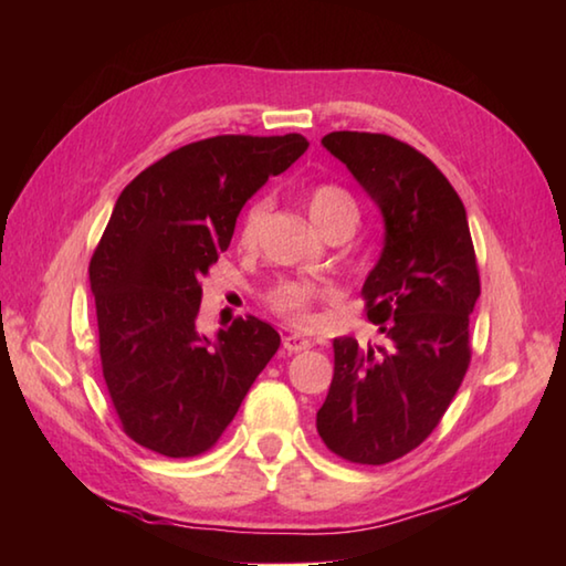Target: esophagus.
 Wrapping results in <instances>:
<instances>
[{
	"mask_svg": "<svg viewBox=\"0 0 566 566\" xmlns=\"http://www.w3.org/2000/svg\"><path fill=\"white\" fill-rule=\"evenodd\" d=\"M310 347H312V342L306 339V337H302V334H286V337H284V349L290 352V354L304 352V349H310Z\"/></svg>",
	"mask_w": 566,
	"mask_h": 566,
	"instance_id": "obj_1",
	"label": "esophagus"
}]
</instances>
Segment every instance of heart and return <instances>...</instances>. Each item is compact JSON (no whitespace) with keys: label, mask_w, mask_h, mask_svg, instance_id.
<instances>
[{"label":"heart","mask_w":566,"mask_h":566,"mask_svg":"<svg viewBox=\"0 0 566 566\" xmlns=\"http://www.w3.org/2000/svg\"><path fill=\"white\" fill-rule=\"evenodd\" d=\"M272 202L266 197L254 199L247 207V212L239 222V242L244 247L256 244L260 239L266 217H270ZM306 209H310L312 222L317 224L322 232L329 229L339 219H354L357 222V202L347 189L332 181H322L306 191ZM319 300V290L304 282H282L270 292V304L294 324H312L314 322V304Z\"/></svg>","instance_id":"heart-1"}]
</instances>
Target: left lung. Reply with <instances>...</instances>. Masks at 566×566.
I'll list each match as a JSON object with an SVG mask.
<instances>
[{
    "mask_svg": "<svg viewBox=\"0 0 566 566\" xmlns=\"http://www.w3.org/2000/svg\"><path fill=\"white\" fill-rule=\"evenodd\" d=\"M385 217V249L361 286L385 344L334 339L317 432L354 464H387L434 432L469 369L479 270L464 205L449 179L389 134L322 139Z\"/></svg>",
    "mask_w": 566,
    "mask_h": 566,
    "instance_id": "left-lung-1",
    "label": "left lung"
}]
</instances>
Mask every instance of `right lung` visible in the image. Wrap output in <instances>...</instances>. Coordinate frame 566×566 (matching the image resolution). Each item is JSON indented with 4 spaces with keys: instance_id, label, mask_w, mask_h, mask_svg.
Here are the masks:
<instances>
[{
    "instance_id": "right-lung-1",
    "label": "right lung",
    "mask_w": 566,
    "mask_h": 566,
    "mask_svg": "<svg viewBox=\"0 0 566 566\" xmlns=\"http://www.w3.org/2000/svg\"><path fill=\"white\" fill-rule=\"evenodd\" d=\"M306 147L302 134L191 142L134 177L114 205L90 262L102 371L124 434L151 452L212 449L280 349L262 319L239 317L209 339L197 314L244 202Z\"/></svg>"
}]
</instances>
